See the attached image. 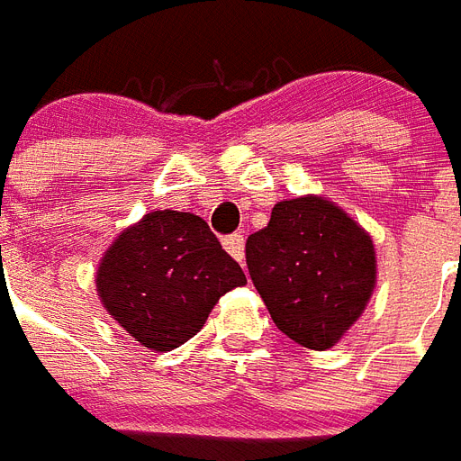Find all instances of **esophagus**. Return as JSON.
Masks as SVG:
<instances>
[{"label": "esophagus", "mask_w": 461, "mask_h": 461, "mask_svg": "<svg viewBox=\"0 0 461 461\" xmlns=\"http://www.w3.org/2000/svg\"><path fill=\"white\" fill-rule=\"evenodd\" d=\"M223 248H226L228 255L238 259V262H243L245 259V238L240 233L226 235V238H223Z\"/></svg>", "instance_id": "obj_1"}]
</instances>
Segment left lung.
<instances>
[{
  "label": "left lung",
  "instance_id": "obj_1",
  "mask_svg": "<svg viewBox=\"0 0 461 461\" xmlns=\"http://www.w3.org/2000/svg\"><path fill=\"white\" fill-rule=\"evenodd\" d=\"M252 284L286 338L328 349L348 333L375 292V243L321 196L275 203L269 223L245 243Z\"/></svg>",
  "mask_w": 461,
  "mask_h": 461
}]
</instances>
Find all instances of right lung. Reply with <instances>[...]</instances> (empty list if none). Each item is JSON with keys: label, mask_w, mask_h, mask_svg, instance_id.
Masks as SVG:
<instances>
[{"label": "right lung", "mask_w": 461, "mask_h": 461, "mask_svg": "<svg viewBox=\"0 0 461 461\" xmlns=\"http://www.w3.org/2000/svg\"><path fill=\"white\" fill-rule=\"evenodd\" d=\"M248 284L203 218L152 211L113 240L96 292L113 321L143 348L167 352L199 333L226 292Z\"/></svg>", "instance_id": "right-lung-1"}]
</instances>
